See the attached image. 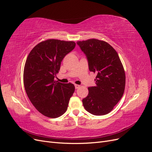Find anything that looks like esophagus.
<instances>
[{"label":"esophagus","instance_id":"1","mask_svg":"<svg viewBox=\"0 0 152 152\" xmlns=\"http://www.w3.org/2000/svg\"><path fill=\"white\" fill-rule=\"evenodd\" d=\"M75 89H79V87H80V86H79V85H77V84H75Z\"/></svg>","mask_w":152,"mask_h":152}]
</instances>
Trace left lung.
<instances>
[{
	"label": "left lung",
	"mask_w": 152,
	"mask_h": 152,
	"mask_svg": "<svg viewBox=\"0 0 152 152\" xmlns=\"http://www.w3.org/2000/svg\"><path fill=\"white\" fill-rule=\"evenodd\" d=\"M88 61L91 72L97 73L96 86L88 87L82 99L84 107L94 115L110 113L122 97L126 85L125 71L117 51L108 43L95 39L78 41Z\"/></svg>",
	"instance_id": "8db88e82"
}]
</instances>
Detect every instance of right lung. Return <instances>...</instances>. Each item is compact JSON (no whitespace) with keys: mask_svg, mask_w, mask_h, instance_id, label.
I'll list each match as a JSON object with an SVG mask.
<instances>
[{"mask_svg":"<svg viewBox=\"0 0 152 152\" xmlns=\"http://www.w3.org/2000/svg\"><path fill=\"white\" fill-rule=\"evenodd\" d=\"M75 44L73 41L48 39L36 45L26 58L25 91L32 104L44 116L57 118L66 111L75 86L54 80V77L63 58Z\"/></svg>","mask_w":152,"mask_h":152,"instance_id":"right-lung-1","label":"right lung"}]
</instances>
